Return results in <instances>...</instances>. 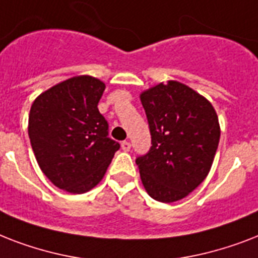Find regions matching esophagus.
Masks as SVG:
<instances>
[{
  "instance_id": "1",
  "label": "esophagus",
  "mask_w": 258,
  "mask_h": 258,
  "mask_svg": "<svg viewBox=\"0 0 258 258\" xmlns=\"http://www.w3.org/2000/svg\"><path fill=\"white\" fill-rule=\"evenodd\" d=\"M121 149L124 150V151H130V149H131V143L127 141L121 142Z\"/></svg>"
}]
</instances>
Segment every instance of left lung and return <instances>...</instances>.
Instances as JSON below:
<instances>
[{"label": "left lung", "mask_w": 258, "mask_h": 258, "mask_svg": "<svg viewBox=\"0 0 258 258\" xmlns=\"http://www.w3.org/2000/svg\"><path fill=\"white\" fill-rule=\"evenodd\" d=\"M151 147L137 158L142 183L159 202H175L208 176L214 161L220 123L212 103L190 87L170 80L141 93Z\"/></svg>", "instance_id": "8db88e82"}]
</instances>
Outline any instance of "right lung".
Wrapping results in <instances>:
<instances>
[{"label":"right lung","mask_w":258,"mask_h":258,"mask_svg":"<svg viewBox=\"0 0 258 258\" xmlns=\"http://www.w3.org/2000/svg\"><path fill=\"white\" fill-rule=\"evenodd\" d=\"M105 84L76 76L42 92L30 107V145L41 171L58 188L83 194L104 176L120 145L108 138L97 104Z\"/></svg>","instance_id":"1"}]
</instances>
